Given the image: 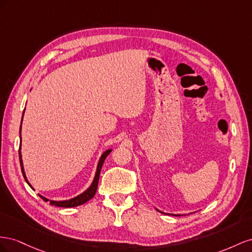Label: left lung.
<instances>
[{
  "label": "left lung",
  "instance_id": "1",
  "mask_svg": "<svg viewBox=\"0 0 252 252\" xmlns=\"http://www.w3.org/2000/svg\"><path fill=\"white\" fill-rule=\"evenodd\" d=\"M157 210V209H156ZM157 211H159V210H157ZM160 212V211H159ZM161 213H163V212H161ZM172 215H177V217H179V215H181V214H172Z\"/></svg>",
  "mask_w": 252,
  "mask_h": 252
}]
</instances>
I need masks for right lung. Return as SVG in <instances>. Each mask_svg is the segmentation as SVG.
Masks as SVG:
<instances>
[{
  "label": "right lung",
  "instance_id": "obj_1",
  "mask_svg": "<svg viewBox=\"0 0 252 252\" xmlns=\"http://www.w3.org/2000/svg\"><path fill=\"white\" fill-rule=\"evenodd\" d=\"M23 115H24V112H23ZM22 120H23V117H22ZM21 126H22V122H21ZM20 138H21V127H20ZM112 152V149L110 150H106L105 152L101 155V157H100V159L98 161V164H97V170H96V174H95V177L94 179H93V183L92 185L89 187L88 189H86L83 193L79 194L78 196L74 197V198H70V199H66V200H49L48 198L44 197L40 195V194H38V195L43 199L45 200V202H49L50 205L53 206H57V207H64V208H71V207H77V206H80V205H83L85 204L86 202H89V200L91 198H93L95 196L96 194V191H97V187H98V182H99V176H100V171H101V168H102V164L105 160L106 156L109 155L110 153ZM19 158H20V164H21V170H22V173H23V176L25 178L26 183L30 185V187L32 189H33L32 185L28 183L27 181V177H26V174H25V171H24V167H23V160H22V155H21V145H20V148H19Z\"/></svg>",
  "mask_w": 252,
  "mask_h": 252
}]
</instances>
